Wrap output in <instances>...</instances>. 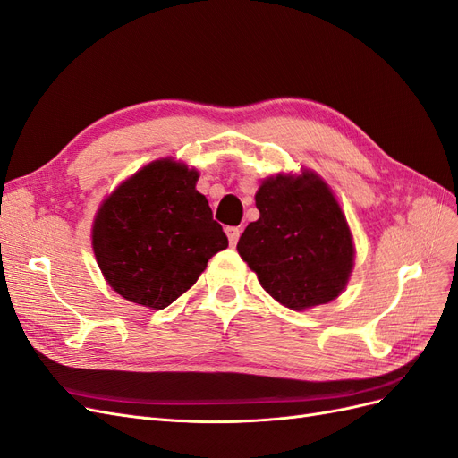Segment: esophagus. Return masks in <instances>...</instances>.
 I'll list each match as a JSON object with an SVG mask.
<instances>
[{"label":"esophagus","mask_w":458,"mask_h":458,"mask_svg":"<svg viewBox=\"0 0 458 458\" xmlns=\"http://www.w3.org/2000/svg\"><path fill=\"white\" fill-rule=\"evenodd\" d=\"M225 233H227V237H229L231 246H234V244L239 242V237H241V227H225Z\"/></svg>","instance_id":"esophagus-1"}]
</instances>
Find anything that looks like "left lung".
<instances>
[{
    "label": "left lung",
    "instance_id": "8db88e82",
    "mask_svg": "<svg viewBox=\"0 0 458 458\" xmlns=\"http://www.w3.org/2000/svg\"><path fill=\"white\" fill-rule=\"evenodd\" d=\"M259 219L237 250L261 286L290 310L335 300L353 266L350 227L336 199L317 175L271 177L256 195Z\"/></svg>",
    "mask_w": 458,
    "mask_h": 458
}]
</instances>
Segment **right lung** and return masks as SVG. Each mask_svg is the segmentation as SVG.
Instances as JSON below:
<instances>
[{"label":"right lung","mask_w":458,"mask_h":458,"mask_svg":"<svg viewBox=\"0 0 458 458\" xmlns=\"http://www.w3.org/2000/svg\"><path fill=\"white\" fill-rule=\"evenodd\" d=\"M199 174L172 160L145 165L101 206L93 250L108 284L140 306L164 310L227 248Z\"/></svg>","instance_id":"1"}]
</instances>
